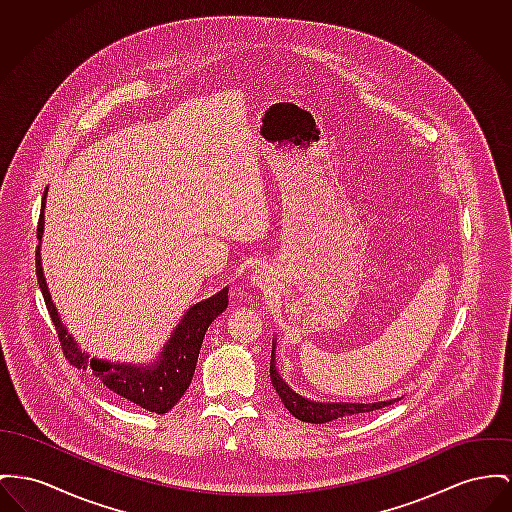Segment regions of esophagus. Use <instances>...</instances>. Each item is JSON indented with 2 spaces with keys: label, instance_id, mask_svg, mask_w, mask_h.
<instances>
[{
  "label": "esophagus",
  "instance_id": "esophagus-1",
  "mask_svg": "<svg viewBox=\"0 0 512 512\" xmlns=\"http://www.w3.org/2000/svg\"><path fill=\"white\" fill-rule=\"evenodd\" d=\"M268 281H270V277H268L266 268H256L252 275H250V283L256 285V287H266Z\"/></svg>",
  "mask_w": 512,
  "mask_h": 512
}]
</instances>
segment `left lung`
<instances>
[{
  "label": "left lung",
  "instance_id": "8db88e82",
  "mask_svg": "<svg viewBox=\"0 0 512 512\" xmlns=\"http://www.w3.org/2000/svg\"><path fill=\"white\" fill-rule=\"evenodd\" d=\"M275 347H277V338L272 341V361H270V378H272L273 388L279 394L283 406L289 409L291 415H295L301 421L307 423H328V421H336L341 417H349V415H361V413H369L375 409L386 408L402 398H392V400H382V402H318V400H310L301 394H297L285 380L279 375L277 369V361H275Z\"/></svg>",
  "mask_w": 512,
  "mask_h": 512
}]
</instances>
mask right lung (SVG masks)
<instances>
[{"instance_id": "add662e5", "label": "right lung", "mask_w": 512, "mask_h": 512, "mask_svg": "<svg viewBox=\"0 0 512 512\" xmlns=\"http://www.w3.org/2000/svg\"><path fill=\"white\" fill-rule=\"evenodd\" d=\"M46 194H48V188L44 190L38 229H36V239H38L36 277L69 363L83 371L91 369L93 375L103 380L106 388L126 398L128 402H134L137 406L153 413H167L184 396V392L192 382L205 332L209 324L229 305V287H223L213 297L188 308L180 318L178 326L172 330L171 338L151 363L147 365L120 363V361L112 363L108 359L91 357L87 351L79 347V343L69 334L68 326L62 322V316L52 301L46 277L42 272L40 244H42V233H44Z\"/></svg>"}]
</instances>
